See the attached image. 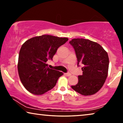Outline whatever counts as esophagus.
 <instances>
[{"mask_svg": "<svg viewBox=\"0 0 123 123\" xmlns=\"http://www.w3.org/2000/svg\"><path fill=\"white\" fill-rule=\"evenodd\" d=\"M65 75H67V77H69V76L71 75V74L69 73H65Z\"/></svg>", "mask_w": 123, "mask_h": 123, "instance_id": "obj_1", "label": "esophagus"}]
</instances>
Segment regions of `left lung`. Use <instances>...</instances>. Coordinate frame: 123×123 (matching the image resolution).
Returning a JSON list of instances; mask_svg holds the SVG:
<instances>
[{"instance_id": "obj_1", "label": "left lung", "mask_w": 123, "mask_h": 123, "mask_svg": "<svg viewBox=\"0 0 123 123\" xmlns=\"http://www.w3.org/2000/svg\"><path fill=\"white\" fill-rule=\"evenodd\" d=\"M69 43L75 50L78 66H83V74L78 76V83L72 88L84 96L95 94L104 85L108 75V54L100 44L89 39H73Z\"/></svg>"}]
</instances>
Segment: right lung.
<instances>
[{
  "label": "right lung",
  "instance_id": "1",
  "mask_svg": "<svg viewBox=\"0 0 123 123\" xmlns=\"http://www.w3.org/2000/svg\"><path fill=\"white\" fill-rule=\"evenodd\" d=\"M67 38L42 35L26 41L19 52L17 68L19 78L27 90L42 95L55 86L61 72L48 67L46 62L52 57Z\"/></svg>",
  "mask_w": 123,
  "mask_h": 123
}]
</instances>
